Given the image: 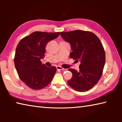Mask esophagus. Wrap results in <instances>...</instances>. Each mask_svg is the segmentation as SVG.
Listing matches in <instances>:
<instances>
[{"label":"esophagus","instance_id":"1","mask_svg":"<svg viewBox=\"0 0 122 122\" xmlns=\"http://www.w3.org/2000/svg\"><path fill=\"white\" fill-rule=\"evenodd\" d=\"M56 69L57 71H62V70H63L64 68L62 67H61V66H57L56 67Z\"/></svg>","mask_w":122,"mask_h":122}]
</instances>
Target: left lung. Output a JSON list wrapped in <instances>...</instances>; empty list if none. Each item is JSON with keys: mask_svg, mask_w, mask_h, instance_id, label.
Masks as SVG:
<instances>
[{"mask_svg": "<svg viewBox=\"0 0 122 122\" xmlns=\"http://www.w3.org/2000/svg\"><path fill=\"white\" fill-rule=\"evenodd\" d=\"M64 40L71 46L70 56L80 61L79 71L70 68L73 74L67 81L74 90L83 92L92 89L101 77L106 62V54L102 42L93 33L81 30L61 32Z\"/></svg>", "mask_w": 122, "mask_h": 122, "instance_id": "1", "label": "left lung"}]
</instances>
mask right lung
Wrapping results in <instances>:
<instances>
[{"label":"right lung","mask_w":122,"mask_h":122,"mask_svg":"<svg viewBox=\"0 0 122 122\" xmlns=\"http://www.w3.org/2000/svg\"><path fill=\"white\" fill-rule=\"evenodd\" d=\"M59 35L60 32H34L22 39L17 45L14 65L20 80L32 89L48 86L56 73V67H47L40 60L45 57L47 43Z\"/></svg>","instance_id":"1"}]
</instances>
